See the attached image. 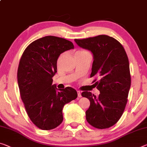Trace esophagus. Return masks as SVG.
Segmentation results:
<instances>
[{
    "mask_svg": "<svg viewBox=\"0 0 147 147\" xmlns=\"http://www.w3.org/2000/svg\"><path fill=\"white\" fill-rule=\"evenodd\" d=\"M77 92H78V97H80H80H81V92L80 91H78Z\"/></svg>",
    "mask_w": 147,
    "mask_h": 147,
    "instance_id": "34e87169",
    "label": "esophagus"
}]
</instances>
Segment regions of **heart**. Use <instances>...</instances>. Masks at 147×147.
I'll return each instance as SVG.
<instances>
[{
    "instance_id": "heart-1",
    "label": "heart",
    "mask_w": 147,
    "mask_h": 147,
    "mask_svg": "<svg viewBox=\"0 0 147 147\" xmlns=\"http://www.w3.org/2000/svg\"><path fill=\"white\" fill-rule=\"evenodd\" d=\"M85 53H88L87 51H78L76 53V55H81V54H85ZM62 56H63V55H61L60 56V58H59V59H58V62L59 63L60 62V60H61V59H62Z\"/></svg>"
}]
</instances>
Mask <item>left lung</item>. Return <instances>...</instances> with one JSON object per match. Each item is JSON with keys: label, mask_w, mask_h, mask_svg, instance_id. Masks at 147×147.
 I'll list each match as a JSON object with an SVG mask.
<instances>
[{"label": "left lung", "mask_w": 147, "mask_h": 147, "mask_svg": "<svg viewBox=\"0 0 147 147\" xmlns=\"http://www.w3.org/2000/svg\"><path fill=\"white\" fill-rule=\"evenodd\" d=\"M74 40L92 53L94 60L90 77L99 79L94 83L100 91L98 96L88 91L81 93L90 101L85 112L87 121L98 129L111 127L122 116L127 102L131 76L127 54L120 42L108 35Z\"/></svg>", "instance_id": "left-lung-1"}]
</instances>
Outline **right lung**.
I'll list each match as a JSON object with an SVG mask.
<instances>
[{
  "label": "right lung",
  "mask_w": 147,
  "mask_h": 147,
  "mask_svg": "<svg viewBox=\"0 0 147 147\" xmlns=\"http://www.w3.org/2000/svg\"><path fill=\"white\" fill-rule=\"evenodd\" d=\"M73 49L69 40L46 36L31 42L20 58L17 74L20 96L29 118L42 130L58 127L63 121L64 106L78 97L73 88L58 89L52 85L60 54Z\"/></svg>",
  "instance_id": "add662e5"
}]
</instances>
